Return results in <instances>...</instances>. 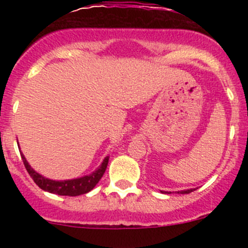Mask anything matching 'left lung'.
Instances as JSON below:
<instances>
[{
    "instance_id": "left-lung-1",
    "label": "left lung",
    "mask_w": 248,
    "mask_h": 248,
    "mask_svg": "<svg viewBox=\"0 0 248 248\" xmlns=\"http://www.w3.org/2000/svg\"><path fill=\"white\" fill-rule=\"evenodd\" d=\"M193 191H196V188H191V189H185V191H179L177 192V193L179 194H187V193H191V192H193ZM162 193H171V192H166V191H161Z\"/></svg>"
}]
</instances>
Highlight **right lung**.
Masks as SVG:
<instances>
[{"label":"right lung","instance_id":"obj_1","mask_svg":"<svg viewBox=\"0 0 248 248\" xmlns=\"http://www.w3.org/2000/svg\"><path fill=\"white\" fill-rule=\"evenodd\" d=\"M20 149V146H19ZM21 155L22 162L25 164V168H26L27 172L30 174V176L33 179V181L36 182V185H38V187H41L43 191L49 192V193L59 194V196H69V197H77L81 196V194L87 193L91 189L94 188L97 184L99 182V180L102 179L103 174L106 172L107 166H108L109 162V156H107L103 159L101 166L96 169L94 171H92L91 174L85 175V176L77 177V179L72 180H51L44 177L43 175H41L39 172H37L33 168H31V166L29 164V162L25 158L24 154L20 151Z\"/></svg>","mask_w":248,"mask_h":248}]
</instances>
